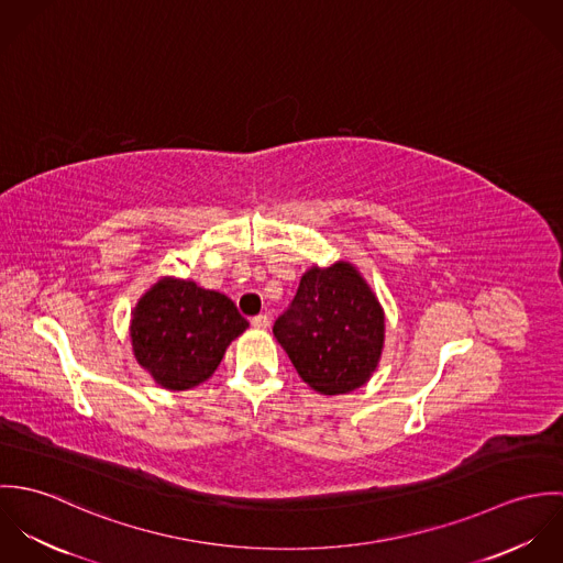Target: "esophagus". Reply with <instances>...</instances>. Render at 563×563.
<instances>
[{
  "instance_id": "esophagus-1",
  "label": "esophagus",
  "mask_w": 563,
  "mask_h": 563,
  "mask_svg": "<svg viewBox=\"0 0 563 563\" xmlns=\"http://www.w3.org/2000/svg\"><path fill=\"white\" fill-rule=\"evenodd\" d=\"M268 322H271V319H268L266 314H257V317H253V319H251V324H253L255 329H266V327H268Z\"/></svg>"
}]
</instances>
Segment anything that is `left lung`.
<instances>
[{
	"instance_id": "1",
	"label": "left lung",
	"mask_w": 563,
	"mask_h": 563,
	"mask_svg": "<svg viewBox=\"0 0 563 563\" xmlns=\"http://www.w3.org/2000/svg\"><path fill=\"white\" fill-rule=\"evenodd\" d=\"M273 335L319 395H349L373 377L386 342L384 308L355 264L310 266Z\"/></svg>"
}]
</instances>
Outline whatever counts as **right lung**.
<instances>
[{
    "instance_id": "right-lung-1",
    "label": "right lung",
    "mask_w": 563,
    "mask_h": 563,
    "mask_svg": "<svg viewBox=\"0 0 563 563\" xmlns=\"http://www.w3.org/2000/svg\"><path fill=\"white\" fill-rule=\"evenodd\" d=\"M246 327L225 295L192 279L161 277L132 310L130 340L141 368L164 390L181 393L214 375Z\"/></svg>"
}]
</instances>
